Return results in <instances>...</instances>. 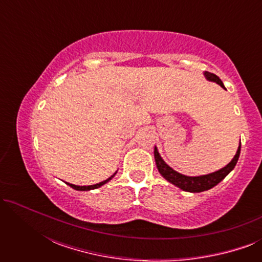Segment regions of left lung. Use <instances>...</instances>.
<instances>
[{"label": "left lung", "mask_w": 262, "mask_h": 262, "mask_svg": "<svg viewBox=\"0 0 262 262\" xmlns=\"http://www.w3.org/2000/svg\"><path fill=\"white\" fill-rule=\"evenodd\" d=\"M204 75H205L207 80L211 82H216L217 84H220L222 88L225 89L223 82L221 81V78L218 77L217 75L211 74L209 71H205ZM239 152H241V143H239L237 151H236V155L234 156V159L231 160V162H229L227 166L222 168L220 170L213 171V173H210L206 175H200V177H187V175L178 173L177 170H174L173 168H170L166 162H164L162 157L160 156L159 151H157L156 146H155V150H154V156H155L157 169H159L160 174L162 175L167 181H169L170 184H173L177 186V187L181 188L182 191L199 193V192L207 191V189L212 188L216 185L220 184V182L235 168L236 163H237L238 161Z\"/></svg>", "instance_id": "left-lung-1"}]
</instances>
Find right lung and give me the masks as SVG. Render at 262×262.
Segmentation results:
<instances>
[{"instance_id":"right-lung-1","label":"right lung","mask_w":262,"mask_h":262,"mask_svg":"<svg viewBox=\"0 0 262 262\" xmlns=\"http://www.w3.org/2000/svg\"><path fill=\"white\" fill-rule=\"evenodd\" d=\"M116 174H117V171L112 175V177H110L108 179H107V180L102 181V182H99V184H95V185H91V186H76V185H73V184H68V182H67V184L69 185L70 187H73L74 189H77V191H89V189H95V188L101 187L102 185H105L106 182H108V181L111 180V179H112Z\"/></svg>"}]
</instances>
